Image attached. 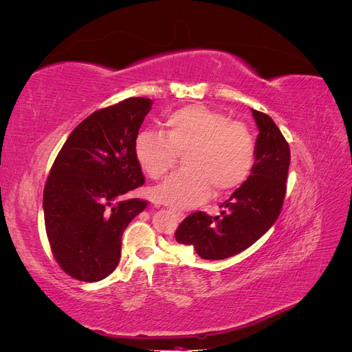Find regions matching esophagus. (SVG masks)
<instances>
[{
	"label": "esophagus",
	"instance_id": "1",
	"mask_svg": "<svg viewBox=\"0 0 352 352\" xmlns=\"http://www.w3.org/2000/svg\"><path fill=\"white\" fill-rule=\"evenodd\" d=\"M170 211H172V214H173L175 217H177L179 220H182V219L185 217V214H184V212H182V211H179V210H175V208H172V210H170Z\"/></svg>",
	"mask_w": 352,
	"mask_h": 352
}]
</instances>
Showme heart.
<instances>
[{
    "label": "heart",
    "mask_w": 352,
    "mask_h": 352,
    "mask_svg": "<svg viewBox=\"0 0 352 352\" xmlns=\"http://www.w3.org/2000/svg\"><path fill=\"white\" fill-rule=\"evenodd\" d=\"M177 154H185L186 168L154 188L151 197L185 210L206 201L212 186L220 194L239 188L252 172L257 145L245 123L204 105H188L167 117L164 135L145 131L135 141L136 162L151 179L163 177Z\"/></svg>",
    "instance_id": "b5f03b06"
}]
</instances>
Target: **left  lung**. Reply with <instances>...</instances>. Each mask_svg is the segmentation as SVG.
Wrapping results in <instances>:
<instances>
[{"label": "left lung", "mask_w": 352, "mask_h": 352, "mask_svg": "<svg viewBox=\"0 0 352 352\" xmlns=\"http://www.w3.org/2000/svg\"><path fill=\"white\" fill-rule=\"evenodd\" d=\"M251 111L258 135L250 177L220 206V216L192 212L176 230V241L192 245L204 260H225L250 248L280 214L291 163L289 145L272 117Z\"/></svg>", "instance_id": "8db88e82"}]
</instances>
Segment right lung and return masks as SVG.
Returning a JSON list of instances; mask_svg holds the SVG:
<instances>
[{
    "label": "right lung",
    "mask_w": 352,
    "mask_h": 352,
    "mask_svg": "<svg viewBox=\"0 0 352 352\" xmlns=\"http://www.w3.org/2000/svg\"><path fill=\"white\" fill-rule=\"evenodd\" d=\"M150 98H127L88 116L69 135L44 188L47 236L60 267L98 282L120 261L122 235L148 202L127 198L144 185L135 141Z\"/></svg>",
    "instance_id": "1"
}]
</instances>
